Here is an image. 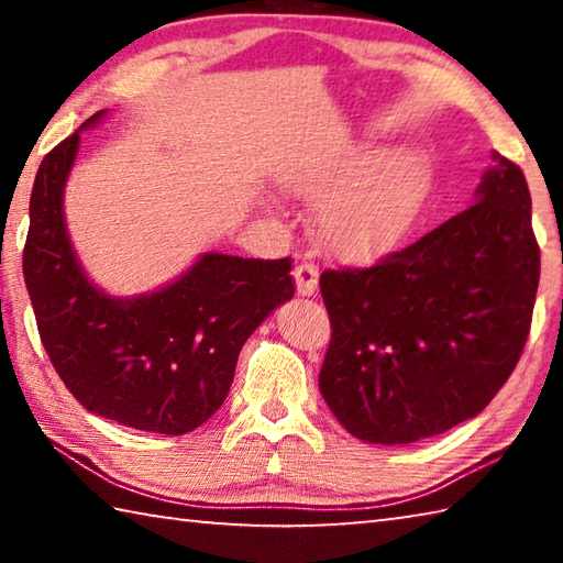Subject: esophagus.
Here are the masks:
<instances>
[{"label": "esophagus", "instance_id": "esophagus-1", "mask_svg": "<svg viewBox=\"0 0 563 563\" xmlns=\"http://www.w3.org/2000/svg\"><path fill=\"white\" fill-rule=\"evenodd\" d=\"M292 278H295V288H298V295H316V290H318V265L312 261H300L292 268Z\"/></svg>", "mask_w": 563, "mask_h": 563}]
</instances>
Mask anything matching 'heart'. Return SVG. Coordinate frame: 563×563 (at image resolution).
<instances>
[{"instance_id":"1","label":"heart","mask_w":563,"mask_h":563,"mask_svg":"<svg viewBox=\"0 0 563 563\" xmlns=\"http://www.w3.org/2000/svg\"><path fill=\"white\" fill-rule=\"evenodd\" d=\"M360 156H340L328 166L302 170L295 190L322 196L360 168ZM430 190V166L419 151L405 148L369 164L362 174L320 206L316 228L330 251L347 258H369L393 247L422 213Z\"/></svg>"}]
</instances>
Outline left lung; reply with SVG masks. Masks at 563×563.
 Masks as SVG:
<instances>
[{"label": "left lung", "mask_w": 563, "mask_h": 563, "mask_svg": "<svg viewBox=\"0 0 563 563\" xmlns=\"http://www.w3.org/2000/svg\"><path fill=\"white\" fill-rule=\"evenodd\" d=\"M497 158L476 201L369 268L325 271L320 393L357 440L409 444L487 407L527 345L539 243L521 168Z\"/></svg>", "instance_id": "8db88e82"}]
</instances>
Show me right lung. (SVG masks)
Returning a JSON list of instances; mask_svg holds the SVG:
<instances>
[{
    "instance_id": "add662e5",
    "label": "right lung",
    "mask_w": 563,
    "mask_h": 563,
    "mask_svg": "<svg viewBox=\"0 0 563 563\" xmlns=\"http://www.w3.org/2000/svg\"><path fill=\"white\" fill-rule=\"evenodd\" d=\"M93 113L44 156L30 201L24 280L52 365L89 412L156 434H186L231 389L253 330L295 295L292 261L206 253L176 283L111 298L84 275L64 223V184Z\"/></svg>"
}]
</instances>
